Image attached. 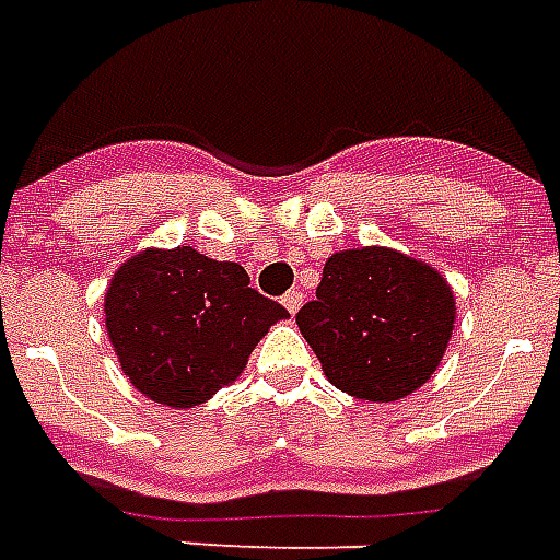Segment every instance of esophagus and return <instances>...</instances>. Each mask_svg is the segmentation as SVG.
Wrapping results in <instances>:
<instances>
[{"mask_svg": "<svg viewBox=\"0 0 560 560\" xmlns=\"http://www.w3.org/2000/svg\"><path fill=\"white\" fill-rule=\"evenodd\" d=\"M281 305H284L290 314H296V311L302 308V293H299V290H288V293L281 296Z\"/></svg>", "mask_w": 560, "mask_h": 560, "instance_id": "34e87169", "label": "esophagus"}]
</instances>
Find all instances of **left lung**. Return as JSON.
<instances>
[{"instance_id":"left-lung-1","label":"left lung","mask_w":560,"mask_h":560,"mask_svg":"<svg viewBox=\"0 0 560 560\" xmlns=\"http://www.w3.org/2000/svg\"><path fill=\"white\" fill-rule=\"evenodd\" d=\"M299 331L343 394L396 402L432 378L450 347L455 296L441 272L384 246L335 252Z\"/></svg>"}]
</instances>
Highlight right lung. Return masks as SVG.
Instances as JSON below:
<instances>
[{
    "instance_id": "obj_1",
    "label": "right lung",
    "mask_w": 560,
    "mask_h": 560,
    "mask_svg": "<svg viewBox=\"0 0 560 560\" xmlns=\"http://www.w3.org/2000/svg\"><path fill=\"white\" fill-rule=\"evenodd\" d=\"M279 302L249 288L241 264L194 246L128 258L105 293V328L122 373L140 394L194 408L234 382L272 323Z\"/></svg>"
}]
</instances>
